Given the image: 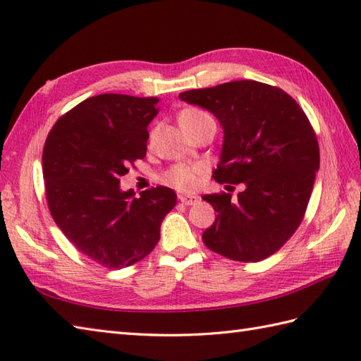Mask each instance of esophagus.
<instances>
[{
  "label": "esophagus",
  "instance_id": "1",
  "mask_svg": "<svg viewBox=\"0 0 361 361\" xmlns=\"http://www.w3.org/2000/svg\"><path fill=\"white\" fill-rule=\"evenodd\" d=\"M198 198H200V197L194 195V194H180V195H178V200H180L183 204H186V206H190V204L197 203Z\"/></svg>",
  "mask_w": 361,
  "mask_h": 361
}]
</instances>
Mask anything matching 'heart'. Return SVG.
Here are the masks:
<instances>
[{
  "label": "heart",
  "mask_w": 361,
  "mask_h": 361,
  "mask_svg": "<svg viewBox=\"0 0 361 361\" xmlns=\"http://www.w3.org/2000/svg\"><path fill=\"white\" fill-rule=\"evenodd\" d=\"M204 116H209V114L198 109H188L185 111H181L178 121H180V126L185 127ZM203 173H204L203 164L180 163L169 169V171L164 173L163 180L169 186L183 190V192H189V190L195 189V186L198 185V180H200V176Z\"/></svg>",
  "instance_id": "1"
}]
</instances>
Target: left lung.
<instances>
[{"mask_svg":"<svg viewBox=\"0 0 361 361\" xmlns=\"http://www.w3.org/2000/svg\"><path fill=\"white\" fill-rule=\"evenodd\" d=\"M181 101L203 106L224 127L214 180L245 189L202 198L217 212L202 239L231 260L259 262L274 255L301 225L319 169V145L309 118L286 91L256 80L189 90Z\"/></svg>","mask_w":361,"mask_h":361,"instance_id":"obj_1","label":"left lung"}]
</instances>
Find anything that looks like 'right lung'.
<instances>
[{
  "mask_svg": "<svg viewBox=\"0 0 361 361\" xmlns=\"http://www.w3.org/2000/svg\"><path fill=\"white\" fill-rule=\"evenodd\" d=\"M158 97L99 94L59 118L43 147V178L51 216L75 248L105 268L140 262L159 240L176 204L172 189L135 197L119 178L147 152Z\"/></svg>",
  "mask_w": 361,
  "mask_h": 361,
  "instance_id": "right-lung-1",
  "label": "right lung"
}]
</instances>
